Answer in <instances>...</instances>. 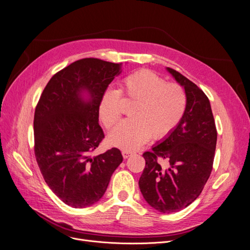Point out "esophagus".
<instances>
[{
	"mask_svg": "<svg viewBox=\"0 0 250 250\" xmlns=\"http://www.w3.org/2000/svg\"><path fill=\"white\" fill-rule=\"evenodd\" d=\"M131 154H132V151H131V150H127V149L122 150V156H123L124 159L129 158L130 156H131Z\"/></svg>",
	"mask_w": 250,
	"mask_h": 250,
	"instance_id": "34e87169",
	"label": "esophagus"
}]
</instances>
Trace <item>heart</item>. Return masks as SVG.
Here are the masks:
<instances>
[{
	"label": "heart",
	"instance_id": "obj_1",
	"mask_svg": "<svg viewBox=\"0 0 250 250\" xmlns=\"http://www.w3.org/2000/svg\"><path fill=\"white\" fill-rule=\"evenodd\" d=\"M124 105L131 120L121 123L109 136L117 147L135 149L151 137L162 140L171 135L186 114L188 98L184 87L167 82L149 70H141L126 76L117 91L106 90L99 104V117L106 129L118 124Z\"/></svg>",
	"mask_w": 250,
	"mask_h": 250
}]
</instances>
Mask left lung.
I'll return each instance as SVG.
<instances>
[{"mask_svg":"<svg viewBox=\"0 0 250 250\" xmlns=\"http://www.w3.org/2000/svg\"><path fill=\"white\" fill-rule=\"evenodd\" d=\"M167 69L187 93V111L171 135L142 154L146 167L138 182L147 204L164 213L179 211L199 196L211 173L217 145L206 93L178 71ZM160 159L166 162L165 167Z\"/></svg>","mask_w":250,"mask_h":250,"instance_id":"obj_1","label":"left lung"}]
</instances>
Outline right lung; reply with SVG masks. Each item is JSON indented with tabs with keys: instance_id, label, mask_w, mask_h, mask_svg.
Segmentation results:
<instances>
[{
	"instance_id": "obj_1",
	"label": "right lung",
	"mask_w": 250,
	"mask_h": 250,
	"mask_svg": "<svg viewBox=\"0 0 250 250\" xmlns=\"http://www.w3.org/2000/svg\"><path fill=\"white\" fill-rule=\"evenodd\" d=\"M120 69L121 64L97 58L75 61L50 79L35 106V159L47 186L70 207L100 200L123 161L116 147L92 156L104 138L99 104Z\"/></svg>"
}]
</instances>
